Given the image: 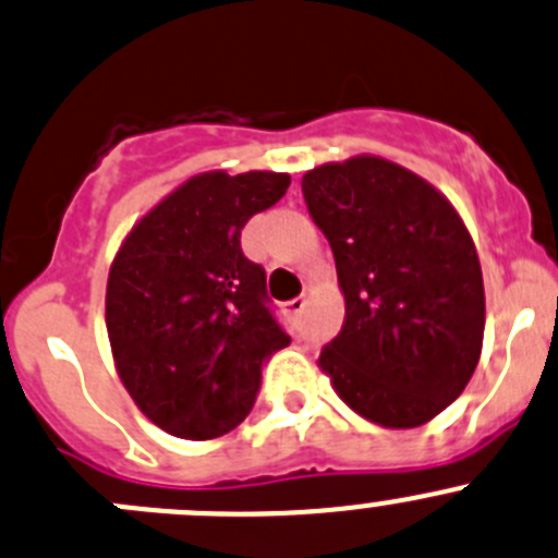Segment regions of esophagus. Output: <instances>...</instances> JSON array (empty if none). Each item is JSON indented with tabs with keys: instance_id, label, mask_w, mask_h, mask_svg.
<instances>
[{
	"instance_id": "esophagus-1",
	"label": "esophagus",
	"mask_w": 558,
	"mask_h": 558,
	"mask_svg": "<svg viewBox=\"0 0 558 558\" xmlns=\"http://www.w3.org/2000/svg\"><path fill=\"white\" fill-rule=\"evenodd\" d=\"M305 296H294V300H289L286 302V311L291 313V316H300L302 311H305Z\"/></svg>"
}]
</instances>
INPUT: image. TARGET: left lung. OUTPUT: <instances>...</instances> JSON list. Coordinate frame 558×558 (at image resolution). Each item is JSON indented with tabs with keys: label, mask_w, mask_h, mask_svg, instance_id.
I'll list each match as a JSON object with an SVG mask.
<instances>
[{
	"label": "left lung",
	"mask_w": 558,
	"mask_h": 558,
	"mask_svg": "<svg viewBox=\"0 0 558 558\" xmlns=\"http://www.w3.org/2000/svg\"><path fill=\"white\" fill-rule=\"evenodd\" d=\"M332 247L345 322L318 365L340 398L384 428H416L466 389L485 332L483 269L436 187L381 158L302 177Z\"/></svg>",
	"instance_id": "1"
}]
</instances>
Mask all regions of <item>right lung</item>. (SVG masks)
<instances>
[{
    "instance_id": "obj_1",
    "label": "right lung",
    "mask_w": 558,
    "mask_h": 558,
    "mask_svg": "<svg viewBox=\"0 0 558 558\" xmlns=\"http://www.w3.org/2000/svg\"><path fill=\"white\" fill-rule=\"evenodd\" d=\"M289 174L187 180L130 231L108 272L106 327L135 405L166 434L204 441L251 414L262 371L291 343L267 272L242 253L247 220Z\"/></svg>"
}]
</instances>
